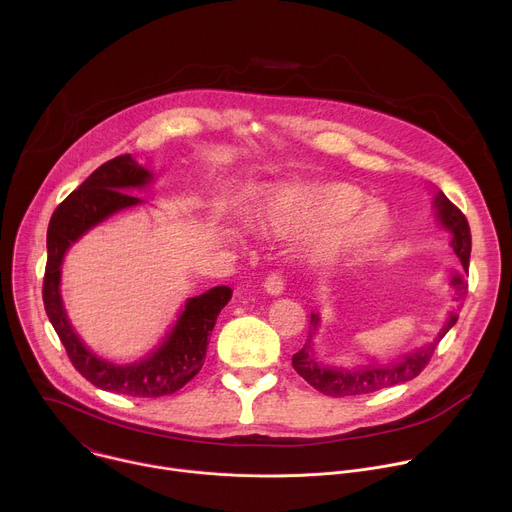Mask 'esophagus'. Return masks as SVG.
<instances>
[{
  "label": "esophagus",
  "instance_id": "esophagus-1",
  "mask_svg": "<svg viewBox=\"0 0 512 512\" xmlns=\"http://www.w3.org/2000/svg\"><path fill=\"white\" fill-rule=\"evenodd\" d=\"M263 287H265V291H267L269 296H281L283 294V287H285V279H283V275L279 271L269 273L265 277V281H263Z\"/></svg>",
  "mask_w": 512,
  "mask_h": 512
}]
</instances>
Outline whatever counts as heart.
Here are the masks:
<instances>
[{
	"instance_id": "1",
	"label": "heart",
	"mask_w": 512,
	"mask_h": 512,
	"mask_svg": "<svg viewBox=\"0 0 512 512\" xmlns=\"http://www.w3.org/2000/svg\"><path fill=\"white\" fill-rule=\"evenodd\" d=\"M364 200V194L348 184H285L269 190L261 218L281 237L340 222L318 245L322 257H336L373 245L389 229V210L381 202L363 207Z\"/></svg>"
}]
</instances>
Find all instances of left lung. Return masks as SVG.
Segmentation results:
<instances>
[{
    "instance_id": "8db88e82",
    "label": "left lung",
    "mask_w": 512,
    "mask_h": 512,
    "mask_svg": "<svg viewBox=\"0 0 512 512\" xmlns=\"http://www.w3.org/2000/svg\"><path fill=\"white\" fill-rule=\"evenodd\" d=\"M433 206L437 210V218H440V223L444 225V229H448L452 233V243L450 245H452L454 253L460 257L464 273H468L472 237H470V227H468L466 216L462 214V210L456 204H452L448 200V196L444 192L435 194ZM452 285L456 289V302L466 300L468 283H466L464 275L456 273L452 277ZM456 322H458V314H450L446 324L442 326V330L437 332V336L433 338V342L405 354L399 362L367 364V367H354V369L322 367V364L314 356V344H312L314 332H310L304 348L300 352H296L294 358H291V367H294L296 373L304 381H308L316 391H320L328 397H352V395L375 393V391H381L385 387H393V385L407 383V381L415 379L425 369V364L433 356V350L437 348V344H440V340L448 334V330ZM310 324H312L314 330L318 328V324H320L318 314H312Z\"/></svg>"
}]
</instances>
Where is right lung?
Listing matches in <instances>:
<instances>
[{
	"instance_id": "obj_1",
	"label": "right lung",
	"mask_w": 512,
	"mask_h": 512,
	"mask_svg": "<svg viewBox=\"0 0 512 512\" xmlns=\"http://www.w3.org/2000/svg\"><path fill=\"white\" fill-rule=\"evenodd\" d=\"M150 180L152 174L129 154L105 162L58 204L46 235L48 261L42 300L72 367L95 387L129 397L172 395L192 381L204 364L208 336L216 318L233 296L231 287L216 285L202 296L190 298L164 342L150 356L133 364H115L97 356L72 330L60 298V265L64 253L111 214L141 204V198L125 190L143 188Z\"/></svg>"
}]
</instances>
